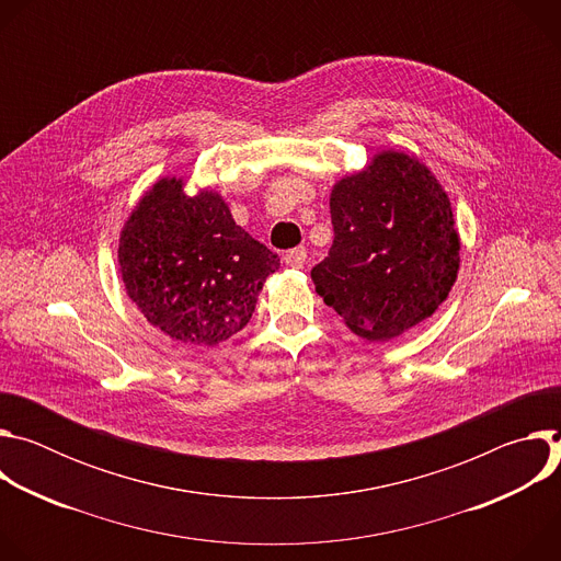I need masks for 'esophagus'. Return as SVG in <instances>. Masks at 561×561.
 <instances>
[{"instance_id":"obj_1","label":"esophagus","mask_w":561,"mask_h":561,"mask_svg":"<svg viewBox=\"0 0 561 561\" xmlns=\"http://www.w3.org/2000/svg\"><path fill=\"white\" fill-rule=\"evenodd\" d=\"M306 249L304 247H297V249H290L286 255H284V262H286V266H290V268H304V264H306Z\"/></svg>"}]
</instances>
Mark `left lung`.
I'll return each instance as SVG.
<instances>
[{
	"label": "left lung",
	"mask_w": 561,
	"mask_h": 561,
	"mask_svg": "<svg viewBox=\"0 0 561 561\" xmlns=\"http://www.w3.org/2000/svg\"><path fill=\"white\" fill-rule=\"evenodd\" d=\"M333 247L310 277L370 342L402 335L448 297L459 268L450 199L407 152L386 150L331 193Z\"/></svg>",
	"instance_id": "obj_1"
}]
</instances>
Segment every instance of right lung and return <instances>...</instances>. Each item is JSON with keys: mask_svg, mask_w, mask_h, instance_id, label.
I'll return each instance as SVG.
<instances>
[{"mask_svg": "<svg viewBox=\"0 0 561 561\" xmlns=\"http://www.w3.org/2000/svg\"><path fill=\"white\" fill-rule=\"evenodd\" d=\"M159 180L130 213L119 239L128 297L152 327L182 344L215 346L253 317L279 257L230 217L213 191Z\"/></svg>", "mask_w": 561, "mask_h": 561, "instance_id": "1", "label": "right lung"}]
</instances>
